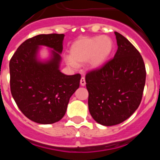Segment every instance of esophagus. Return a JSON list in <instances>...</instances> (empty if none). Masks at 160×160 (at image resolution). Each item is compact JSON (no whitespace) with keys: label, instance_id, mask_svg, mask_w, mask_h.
Here are the masks:
<instances>
[{"label":"esophagus","instance_id":"1","mask_svg":"<svg viewBox=\"0 0 160 160\" xmlns=\"http://www.w3.org/2000/svg\"><path fill=\"white\" fill-rule=\"evenodd\" d=\"M80 84H81L82 87H84L86 86V79L84 77H82L81 80H80Z\"/></svg>","mask_w":160,"mask_h":160}]
</instances>
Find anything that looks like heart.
Here are the masks:
<instances>
[{
	"label": "heart",
	"instance_id": "1",
	"mask_svg": "<svg viewBox=\"0 0 160 160\" xmlns=\"http://www.w3.org/2000/svg\"><path fill=\"white\" fill-rule=\"evenodd\" d=\"M113 49L114 43L108 36L80 37L71 44L66 64L77 68L78 64L87 62L90 68L99 70L107 63Z\"/></svg>",
	"mask_w": 160,
	"mask_h": 160
}]
</instances>
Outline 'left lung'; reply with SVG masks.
I'll return each instance as SVG.
<instances>
[{"instance_id": "8db88e82", "label": "left lung", "mask_w": 160, "mask_h": 160, "mask_svg": "<svg viewBox=\"0 0 160 160\" xmlns=\"http://www.w3.org/2000/svg\"><path fill=\"white\" fill-rule=\"evenodd\" d=\"M118 49L114 58L86 76L89 111L98 123L114 126L128 119L142 100L146 69L139 52L114 32Z\"/></svg>"}]
</instances>
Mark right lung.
<instances>
[{
    "instance_id": "right-lung-1",
    "label": "right lung",
    "mask_w": 160,
    "mask_h": 160,
    "mask_svg": "<svg viewBox=\"0 0 160 160\" xmlns=\"http://www.w3.org/2000/svg\"><path fill=\"white\" fill-rule=\"evenodd\" d=\"M64 34H39L24 42L9 62L10 90L18 108L37 123L58 122L79 87L81 75H66L60 70ZM49 56L42 59L41 47Z\"/></svg>"
}]
</instances>
